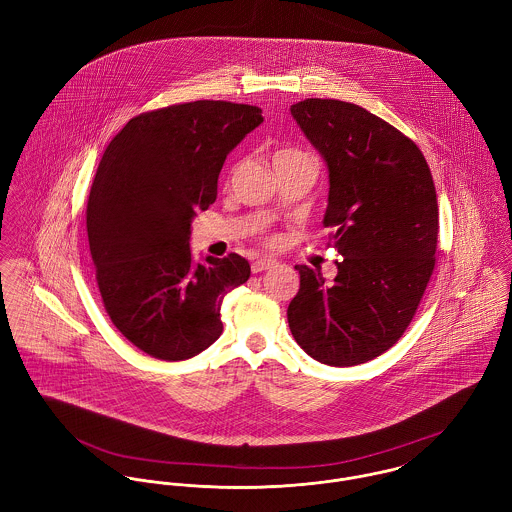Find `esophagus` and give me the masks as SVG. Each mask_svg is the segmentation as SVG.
<instances>
[{
  "mask_svg": "<svg viewBox=\"0 0 512 512\" xmlns=\"http://www.w3.org/2000/svg\"><path fill=\"white\" fill-rule=\"evenodd\" d=\"M276 264H278V262H276V260H272V258L256 260V262L252 264V274H260V272H264V270H272Z\"/></svg>",
  "mask_w": 512,
  "mask_h": 512,
  "instance_id": "obj_1",
  "label": "esophagus"
}]
</instances>
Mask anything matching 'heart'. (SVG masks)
I'll return each mask as SVG.
<instances>
[{"label":"heart","mask_w":512,"mask_h":512,"mask_svg":"<svg viewBox=\"0 0 512 512\" xmlns=\"http://www.w3.org/2000/svg\"><path fill=\"white\" fill-rule=\"evenodd\" d=\"M299 157H309V155H307V153H303L301 149L286 147V149H280V151L274 155V163H276V161H290V159H299Z\"/></svg>","instance_id":"b5f03b06"}]
</instances>
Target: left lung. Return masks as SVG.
Segmentation results:
<instances>
[{
    "instance_id": "left-lung-1",
    "label": "left lung",
    "mask_w": 512,
    "mask_h": 512,
    "mask_svg": "<svg viewBox=\"0 0 512 512\" xmlns=\"http://www.w3.org/2000/svg\"><path fill=\"white\" fill-rule=\"evenodd\" d=\"M290 110L327 163L323 224L343 260L333 284L321 270L295 266L299 292L288 323L315 361L361 365L404 335L434 272V179L412 140L357 104L307 98Z\"/></svg>"
}]
</instances>
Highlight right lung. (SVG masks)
<instances>
[{
	"mask_svg": "<svg viewBox=\"0 0 512 512\" xmlns=\"http://www.w3.org/2000/svg\"><path fill=\"white\" fill-rule=\"evenodd\" d=\"M262 110L197 100L132 118L108 144L86 230L96 282L116 329L149 357L185 361L222 333L220 305L250 278L238 256L195 262L191 222L217 199L226 155Z\"/></svg>",
	"mask_w": 512,
	"mask_h": 512,
	"instance_id": "right-lung-1",
	"label": "right lung"
}]
</instances>
